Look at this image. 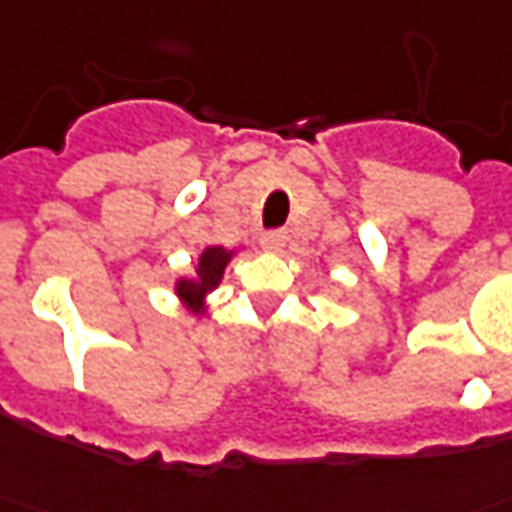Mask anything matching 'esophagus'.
Returning <instances> with one entry per match:
<instances>
[{
    "instance_id": "1",
    "label": "esophagus",
    "mask_w": 512,
    "mask_h": 512,
    "mask_svg": "<svg viewBox=\"0 0 512 512\" xmlns=\"http://www.w3.org/2000/svg\"><path fill=\"white\" fill-rule=\"evenodd\" d=\"M285 244H287L285 230H268V233H263V249H268V252H282V246Z\"/></svg>"
}]
</instances>
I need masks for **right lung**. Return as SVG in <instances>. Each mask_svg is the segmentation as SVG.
<instances>
[{
  "label": "right lung",
  "mask_w": 512,
  "mask_h": 512,
  "mask_svg": "<svg viewBox=\"0 0 512 512\" xmlns=\"http://www.w3.org/2000/svg\"><path fill=\"white\" fill-rule=\"evenodd\" d=\"M227 260H230V252H225L222 246H208L206 252L200 255L198 279H181L179 282L176 293H179L195 312L203 309V298H206L208 290H214V287L219 285Z\"/></svg>",
  "instance_id": "right-lung-1"
}]
</instances>
